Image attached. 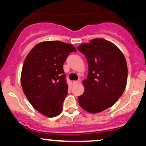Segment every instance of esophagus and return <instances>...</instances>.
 Returning <instances> with one entry per match:
<instances>
[{"mask_svg":"<svg viewBox=\"0 0 146 146\" xmlns=\"http://www.w3.org/2000/svg\"><path fill=\"white\" fill-rule=\"evenodd\" d=\"M80 82H81V80H80V79H79V80H76V81H73V85H76V84H78L80 83Z\"/></svg>","mask_w":146,"mask_h":146,"instance_id":"esophagus-1","label":"esophagus"}]
</instances>
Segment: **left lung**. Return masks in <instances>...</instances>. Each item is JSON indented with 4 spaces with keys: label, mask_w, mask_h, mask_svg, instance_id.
I'll return each instance as SVG.
<instances>
[{
    "label": "left lung",
    "mask_w": 146,
    "mask_h": 146,
    "mask_svg": "<svg viewBox=\"0 0 146 146\" xmlns=\"http://www.w3.org/2000/svg\"><path fill=\"white\" fill-rule=\"evenodd\" d=\"M86 57L88 74L79 104L90 113L104 111L115 104L126 86L128 67L119 48L109 41L95 38L78 47Z\"/></svg>",
    "instance_id": "obj_1"
}]
</instances>
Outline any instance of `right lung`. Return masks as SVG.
Returning a JSON list of instances; mask_svg holds the SVG:
<instances>
[{"mask_svg": "<svg viewBox=\"0 0 146 146\" xmlns=\"http://www.w3.org/2000/svg\"><path fill=\"white\" fill-rule=\"evenodd\" d=\"M73 45L60 41L36 44L25 58L21 73L23 92L35 109L46 117H53L62 110L68 94L63 64Z\"/></svg>", "mask_w": 146, "mask_h": 146, "instance_id": "obj_1", "label": "right lung"}]
</instances>
